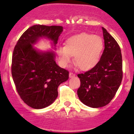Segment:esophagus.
Here are the masks:
<instances>
[{
    "mask_svg": "<svg viewBox=\"0 0 134 134\" xmlns=\"http://www.w3.org/2000/svg\"><path fill=\"white\" fill-rule=\"evenodd\" d=\"M75 76H76V74H75L72 73V72H70V73H69V77H70V78L74 77Z\"/></svg>",
    "mask_w": 134,
    "mask_h": 134,
    "instance_id": "obj_1",
    "label": "esophagus"
}]
</instances>
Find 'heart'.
I'll use <instances>...</instances> for the list:
<instances>
[{"instance_id":"heart-1","label":"heart","mask_w":134,"mask_h":134,"mask_svg":"<svg viewBox=\"0 0 134 134\" xmlns=\"http://www.w3.org/2000/svg\"><path fill=\"white\" fill-rule=\"evenodd\" d=\"M104 50V41L100 36L82 33L69 38L65 46H60L56 52L62 67H67L72 61L76 67L87 71L96 67L100 61Z\"/></svg>"}]
</instances>
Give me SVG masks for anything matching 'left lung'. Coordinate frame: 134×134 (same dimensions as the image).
Returning a JSON list of instances; mask_svg holds the SVG:
<instances>
[{
	"mask_svg": "<svg viewBox=\"0 0 134 134\" xmlns=\"http://www.w3.org/2000/svg\"><path fill=\"white\" fill-rule=\"evenodd\" d=\"M104 49L96 67L79 74L81 86L77 90L79 99L85 105L100 108L108 104L120 86L123 77L120 48L113 36L102 27Z\"/></svg>",
	"mask_w": 134,
	"mask_h": 134,
	"instance_id": "obj_1",
	"label": "left lung"
}]
</instances>
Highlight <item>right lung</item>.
<instances>
[{"label": "right lung", "instance_id": "add662e5", "mask_svg": "<svg viewBox=\"0 0 134 134\" xmlns=\"http://www.w3.org/2000/svg\"><path fill=\"white\" fill-rule=\"evenodd\" d=\"M62 31L60 26L34 25L21 35L14 49L13 81L21 99L33 108L42 109L53 103L58 87L69 79V72L55 62L54 52L41 51L33 46L45 38L55 48Z\"/></svg>", "mask_w": 134, "mask_h": 134}]
</instances>
